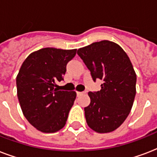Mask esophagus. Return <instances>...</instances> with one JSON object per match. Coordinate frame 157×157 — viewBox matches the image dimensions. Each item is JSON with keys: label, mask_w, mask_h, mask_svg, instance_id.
<instances>
[{"label": "esophagus", "mask_w": 157, "mask_h": 157, "mask_svg": "<svg viewBox=\"0 0 157 157\" xmlns=\"http://www.w3.org/2000/svg\"><path fill=\"white\" fill-rule=\"evenodd\" d=\"M83 94V92H79V91H77V92H76V94H77V96L81 95V94Z\"/></svg>", "instance_id": "34e87169"}]
</instances>
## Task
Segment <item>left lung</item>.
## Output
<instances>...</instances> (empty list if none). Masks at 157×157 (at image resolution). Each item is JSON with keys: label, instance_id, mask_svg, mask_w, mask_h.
I'll return each instance as SVG.
<instances>
[{"label": "left lung", "instance_id": "obj_1", "mask_svg": "<svg viewBox=\"0 0 157 157\" xmlns=\"http://www.w3.org/2000/svg\"><path fill=\"white\" fill-rule=\"evenodd\" d=\"M77 54L90 71L94 81H103L101 90L89 92L90 104L85 107L89 127L97 133L117 129L129 116L136 94V73L119 45L101 40L80 48Z\"/></svg>", "mask_w": 157, "mask_h": 157}]
</instances>
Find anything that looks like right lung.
<instances>
[{"label":"right lung","instance_id":"add662e5","mask_svg":"<svg viewBox=\"0 0 157 157\" xmlns=\"http://www.w3.org/2000/svg\"><path fill=\"white\" fill-rule=\"evenodd\" d=\"M76 54V49H40L28 55L16 77L22 112L43 133L59 131L66 124L76 93L59 90L55 82L63 80L67 64Z\"/></svg>","mask_w":157,"mask_h":157}]
</instances>
